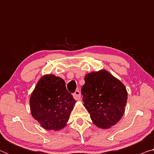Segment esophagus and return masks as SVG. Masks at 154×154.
Returning <instances> with one entry per match:
<instances>
[{"instance_id": "34e87169", "label": "esophagus", "mask_w": 154, "mask_h": 154, "mask_svg": "<svg viewBox=\"0 0 154 154\" xmlns=\"http://www.w3.org/2000/svg\"><path fill=\"white\" fill-rule=\"evenodd\" d=\"M72 96H73V98L75 99V100H79V99L81 98V94H80V92L79 90H76L75 92V93L72 94Z\"/></svg>"}]
</instances>
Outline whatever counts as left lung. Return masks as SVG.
Masks as SVG:
<instances>
[{"instance_id": "obj_1", "label": "left lung", "mask_w": 154, "mask_h": 154, "mask_svg": "<svg viewBox=\"0 0 154 154\" xmlns=\"http://www.w3.org/2000/svg\"><path fill=\"white\" fill-rule=\"evenodd\" d=\"M82 88L83 105L100 128H110L123 116L128 92L125 85L106 70L85 75Z\"/></svg>"}]
</instances>
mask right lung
I'll return each instance as SVG.
<instances>
[{
    "label": "right lung",
    "instance_id": "add662e5",
    "mask_svg": "<svg viewBox=\"0 0 154 154\" xmlns=\"http://www.w3.org/2000/svg\"><path fill=\"white\" fill-rule=\"evenodd\" d=\"M75 103L66 90L64 81L51 74L41 78L30 98L34 119L44 129L55 131L66 126Z\"/></svg>",
    "mask_w": 154,
    "mask_h": 154
}]
</instances>
